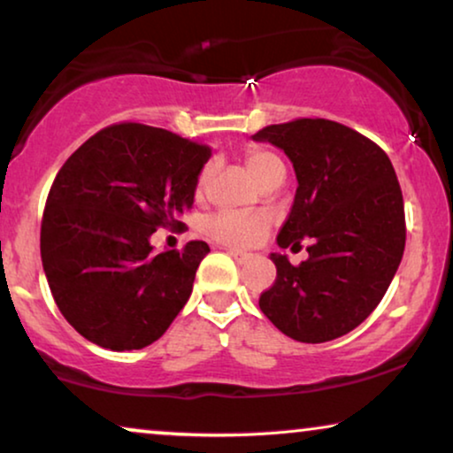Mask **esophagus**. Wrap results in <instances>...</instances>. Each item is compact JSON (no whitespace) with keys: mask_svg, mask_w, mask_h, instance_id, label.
<instances>
[{"mask_svg":"<svg viewBox=\"0 0 453 453\" xmlns=\"http://www.w3.org/2000/svg\"><path fill=\"white\" fill-rule=\"evenodd\" d=\"M228 256H231L237 264H247V262H251V259H253L251 253H243V251H237V250H228Z\"/></svg>","mask_w":453,"mask_h":453,"instance_id":"1","label":"esophagus"}]
</instances>
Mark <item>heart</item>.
<instances>
[{"instance_id":"obj_1","label":"heart","mask_w":453,"mask_h":453,"mask_svg":"<svg viewBox=\"0 0 453 453\" xmlns=\"http://www.w3.org/2000/svg\"><path fill=\"white\" fill-rule=\"evenodd\" d=\"M247 166L251 175L259 183H268L276 177H284L282 163L274 154L251 148L247 152ZM206 179V173L202 175V181ZM270 228V219L264 212H243V210H225V212L214 214L206 222V233L210 237L225 243L228 247H251L264 239V234Z\"/></svg>"}]
</instances>
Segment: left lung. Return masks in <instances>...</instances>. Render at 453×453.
<instances>
[{
  "mask_svg": "<svg viewBox=\"0 0 453 453\" xmlns=\"http://www.w3.org/2000/svg\"><path fill=\"white\" fill-rule=\"evenodd\" d=\"M251 138L280 148L299 183L278 247L309 243L299 265L287 253H270L276 282L259 296V309L299 342L344 336L380 305L404 253V200L392 160L327 119L268 126Z\"/></svg>",
  "mask_w": 453,
  "mask_h": 453,
  "instance_id": "8db88e82",
  "label": "left lung"
}]
</instances>
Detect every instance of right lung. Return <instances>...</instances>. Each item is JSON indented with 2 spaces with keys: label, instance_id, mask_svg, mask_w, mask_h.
I'll use <instances>...</instances> for the list:
<instances>
[{
  "label": "right lung",
  "instance_id": "add662e5",
  "mask_svg": "<svg viewBox=\"0 0 453 453\" xmlns=\"http://www.w3.org/2000/svg\"><path fill=\"white\" fill-rule=\"evenodd\" d=\"M210 148L166 129L119 123L86 140L49 191L41 259L59 311L86 340L140 350L188 303L210 247L157 253L158 226L183 228Z\"/></svg>",
  "mask_w": 453,
  "mask_h": 453
}]
</instances>
